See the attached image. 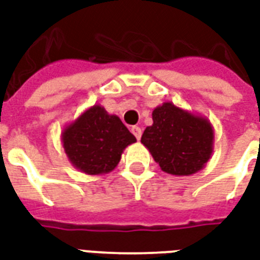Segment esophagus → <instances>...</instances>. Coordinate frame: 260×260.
Masks as SVG:
<instances>
[{"label": "esophagus", "mask_w": 260, "mask_h": 260, "mask_svg": "<svg viewBox=\"0 0 260 260\" xmlns=\"http://www.w3.org/2000/svg\"><path fill=\"white\" fill-rule=\"evenodd\" d=\"M131 131H132V134L135 135L136 139L139 141V139H141V136H142V129H141V128H139V126H132V128H131Z\"/></svg>", "instance_id": "1"}]
</instances>
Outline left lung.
<instances>
[{
	"mask_svg": "<svg viewBox=\"0 0 260 260\" xmlns=\"http://www.w3.org/2000/svg\"><path fill=\"white\" fill-rule=\"evenodd\" d=\"M152 118L141 142L164 173L181 177L205 169L214 143V131L206 117L166 102L153 110Z\"/></svg>",
	"mask_w": 260,
	"mask_h": 260,
	"instance_id": "1",
	"label": "left lung"
}]
</instances>
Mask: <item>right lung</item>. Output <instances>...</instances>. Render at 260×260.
<instances>
[{"mask_svg": "<svg viewBox=\"0 0 260 260\" xmlns=\"http://www.w3.org/2000/svg\"><path fill=\"white\" fill-rule=\"evenodd\" d=\"M61 142L69 163L87 175H103L118 166L125 147L136 138L119 117L94 104L61 132Z\"/></svg>", "mask_w": 260, "mask_h": 260, "instance_id": "obj_1", "label": "right lung"}]
</instances>
